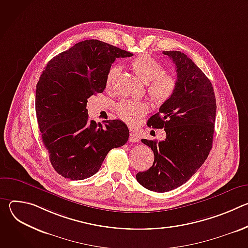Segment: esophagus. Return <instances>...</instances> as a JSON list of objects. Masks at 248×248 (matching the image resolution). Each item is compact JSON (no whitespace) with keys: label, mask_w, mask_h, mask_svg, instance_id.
I'll list each match as a JSON object with an SVG mask.
<instances>
[{"label":"esophagus","mask_w":248,"mask_h":248,"mask_svg":"<svg viewBox=\"0 0 248 248\" xmlns=\"http://www.w3.org/2000/svg\"><path fill=\"white\" fill-rule=\"evenodd\" d=\"M129 141L132 143H136L139 141L138 137L136 136V134L133 132V131H130V134H129Z\"/></svg>","instance_id":"obj_1"}]
</instances>
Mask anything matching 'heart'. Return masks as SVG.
Listing matches in <instances>:
<instances>
[{"label":"heart","mask_w":248,"mask_h":248,"mask_svg":"<svg viewBox=\"0 0 248 248\" xmlns=\"http://www.w3.org/2000/svg\"><path fill=\"white\" fill-rule=\"evenodd\" d=\"M129 66L134 75L147 84L148 96L155 105L165 104L173 95L176 88L175 78L165 74L162 64L149 54H142L133 58ZM119 73L120 66L113 65L110 67L106 76V87L111 88ZM148 110V105L142 101L124 100L116 106V113L120 119L131 125L138 124Z\"/></svg>","instance_id":"obj_1"}]
</instances>
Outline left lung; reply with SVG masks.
I'll list each match as a JSON object with an SVG mask.
<instances>
[{
	"mask_svg": "<svg viewBox=\"0 0 248 248\" xmlns=\"http://www.w3.org/2000/svg\"><path fill=\"white\" fill-rule=\"evenodd\" d=\"M175 64L176 88L148 126L164 128L163 141L141 139L154 153L152 167L136 173L137 182L155 192L186 184L207 159L213 143L216 98L212 83L186 54L164 51Z\"/></svg>",
	"mask_w": 248,
	"mask_h": 248,
	"instance_id": "8db88e82",
	"label": "left lung"
}]
</instances>
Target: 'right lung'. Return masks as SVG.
<instances>
[{
  "mask_svg": "<svg viewBox=\"0 0 248 248\" xmlns=\"http://www.w3.org/2000/svg\"><path fill=\"white\" fill-rule=\"evenodd\" d=\"M133 56L99 40L81 41L54 57L36 85L35 109L42 142L55 170L80 181L95 174L110 150L124 145L129 131L120 120H88V98L106 88L117 58Z\"/></svg>",
  "mask_w": 248,
  "mask_h": 248,
  "instance_id": "right-lung-1",
  "label": "right lung"
}]
</instances>
